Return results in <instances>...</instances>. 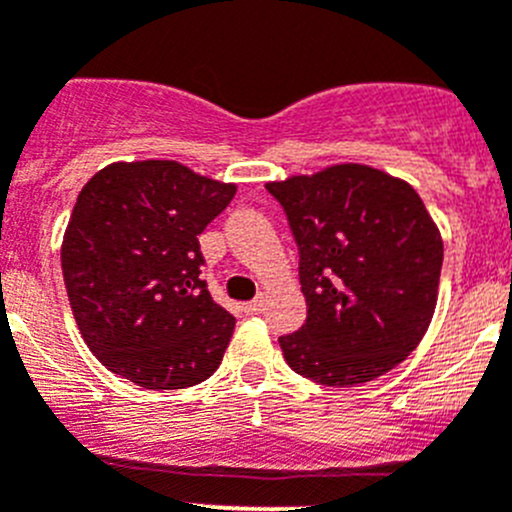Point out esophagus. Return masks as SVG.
<instances>
[{
    "label": "esophagus",
    "mask_w": 512,
    "mask_h": 512,
    "mask_svg": "<svg viewBox=\"0 0 512 512\" xmlns=\"http://www.w3.org/2000/svg\"><path fill=\"white\" fill-rule=\"evenodd\" d=\"M245 312H247V315H260V312H262V297H257V300H252V302H245Z\"/></svg>",
    "instance_id": "obj_1"
}]
</instances>
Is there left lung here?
Segmentation results:
<instances>
[{
	"instance_id": "1",
	"label": "left lung",
	"mask_w": 512,
	"mask_h": 512,
	"mask_svg": "<svg viewBox=\"0 0 512 512\" xmlns=\"http://www.w3.org/2000/svg\"><path fill=\"white\" fill-rule=\"evenodd\" d=\"M300 250L307 320L280 337L287 365L355 388L420 345L438 305L443 237L418 192L370 165L267 182Z\"/></svg>"
}]
</instances>
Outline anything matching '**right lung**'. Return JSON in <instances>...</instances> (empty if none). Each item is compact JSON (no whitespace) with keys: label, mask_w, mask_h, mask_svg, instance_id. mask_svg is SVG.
Listing matches in <instances>:
<instances>
[{"label":"right lung","mask_w":512,"mask_h":512,"mask_svg":"<svg viewBox=\"0 0 512 512\" xmlns=\"http://www.w3.org/2000/svg\"><path fill=\"white\" fill-rule=\"evenodd\" d=\"M235 192L175 160L112 162L82 187L62 275L84 342L114 375L182 390L220 367L235 317L200 280L197 237Z\"/></svg>","instance_id":"1"}]
</instances>
